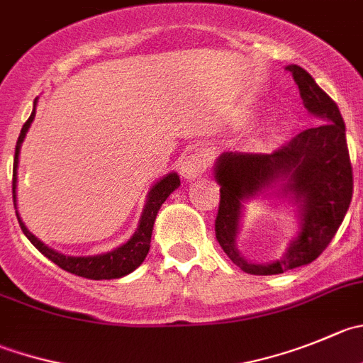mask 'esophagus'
Here are the masks:
<instances>
[{"mask_svg": "<svg viewBox=\"0 0 363 363\" xmlns=\"http://www.w3.org/2000/svg\"><path fill=\"white\" fill-rule=\"evenodd\" d=\"M208 164H210V155L206 153L205 150H199L182 160V164H179V172H182V176H184L185 179L191 182V179L199 178V176L206 171Z\"/></svg>", "mask_w": 363, "mask_h": 363, "instance_id": "esophagus-1", "label": "esophagus"}]
</instances>
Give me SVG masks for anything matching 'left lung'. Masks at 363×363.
Listing matches in <instances>:
<instances>
[{
  "instance_id": "1",
  "label": "left lung",
  "mask_w": 363,
  "mask_h": 363,
  "mask_svg": "<svg viewBox=\"0 0 363 363\" xmlns=\"http://www.w3.org/2000/svg\"><path fill=\"white\" fill-rule=\"evenodd\" d=\"M310 116L308 128L271 155L224 151L213 165L220 185L216 237L230 260L247 274L271 276L315 260L335 237L353 198V169L337 103L299 65H287ZM278 194L298 210L300 231L279 261L257 264L236 247L243 206L260 195Z\"/></svg>"
}]
</instances>
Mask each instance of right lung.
Returning <instances> with one entry per match:
<instances>
[{
  "label": "right lung",
  "mask_w": 363,
  "mask_h": 363,
  "mask_svg": "<svg viewBox=\"0 0 363 363\" xmlns=\"http://www.w3.org/2000/svg\"><path fill=\"white\" fill-rule=\"evenodd\" d=\"M37 99L33 101V110L32 116L28 117V121L23 124L19 133V139L16 144V157H13V179H12V194H13V206H17V165H19V153L21 146L24 143V137L28 133L30 126H32L33 119H35V108H37ZM179 187V176L176 172H169L164 178H160L153 187L150 189L146 196V205H144L143 216L139 219V226H137L135 233H133L130 239L124 244H121L119 247L112 251H106L101 255H89V257H71V255L58 253V251L51 250L50 246H46L44 242H40L28 228L24 226L23 219L17 213V220H19V226L23 230V233L26 235V239L40 251L46 258H50L53 264H57L58 267L64 269V271L71 272V274L82 276V278L89 279H113V278H123V276L130 274V272L135 271L140 264L144 262V258L150 253V244H151V233H153V224L157 219V213L160 210L162 203Z\"/></svg>",
  "instance_id": "obj_1"
}]
</instances>
